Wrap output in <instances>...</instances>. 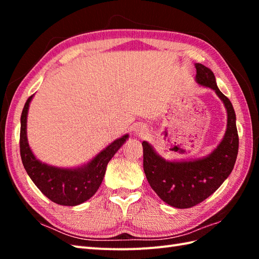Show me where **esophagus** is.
Segmentation results:
<instances>
[{
  "mask_svg": "<svg viewBox=\"0 0 259 259\" xmlns=\"http://www.w3.org/2000/svg\"><path fill=\"white\" fill-rule=\"evenodd\" d=\"M135 134L138 136V137H141V138H142V137H145L148 134L147 126L146 125H142V124L137 125L136 129H135Z\"/></svg>",
  "mask_w": 259,
  "mask_h": 259,
  "instance_id": "obj_1",
  "label": "esophagus"
}]
</instances>
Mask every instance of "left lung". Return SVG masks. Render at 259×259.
I'll list each match as a JSON object with an SVG mask.
<instances>
[{"label":"left lung","mask_w":259,"mask_h":259,"mask_svg":"<svg viewBox=\"0 0 259 259\" xmlns=\"http://www.w3.org/2000/svg\"><path fill=\"white\" fill-rule=\"evenodd\" d=\"M196 82L214 91L227 111L224 138L207 156L187 160H166L149 142L144 141V170L148 183L168 205L184 209L196 206L212 195L234 169L238 153V133L232 102L218 89L210 69L196 63Z\"/></svg>","instance_id":"8db88e82"}]
</instances>
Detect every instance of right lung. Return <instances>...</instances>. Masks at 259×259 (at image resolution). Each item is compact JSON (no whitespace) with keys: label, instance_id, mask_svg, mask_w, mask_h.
Segmentation results:
<instances>
[{"label":"right lung","instance_id":"right-lung-1","mask_svg":"<svg viewBox=\"0 0 259 259\" xmlns=\"http://www.w3.org/2000/svg\"><path fill=\"white\" fill-rule=\"evenodd\" d=\"M33 96L26 100L21 114L22 162L31 180L49 199L62 206H78L96 194L103 180L108 162L129 138V135L115 139L89 162L79 167L61 168L42 162L31 150L26 135L27 112Z\"/></svg>","mask_w":259,"mask_h":259}]
</instances>
